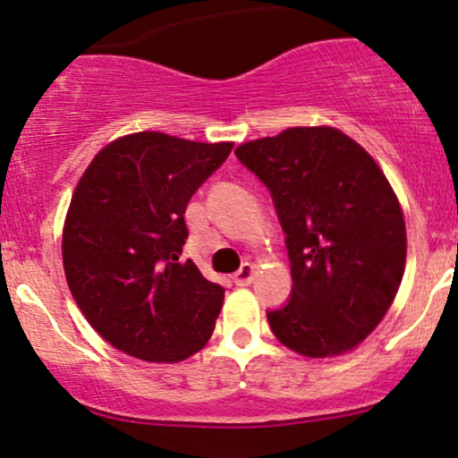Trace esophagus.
Listing matches in <instances>:
<instances>
[{"label": "esophagus", "mask_w": 458, "mask_h": 458, "mask_svg": "<svg viewBox=\"0 0 458 458\" xmlns=\"http://www.w3.org/2000/svg\"><path fill=\"white\" fill-rule=\"evenodd\" d=\"M254 276H256V267L250 265V262H245V265L234 273L233 280L236 286H247V284H251V280H254Z\"/></svg>", "instance_id": "1"}]
</instances>
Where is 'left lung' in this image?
I'll list each match as a JSON object with an SVG mask.
<instances>
[{"label":"left lung","mask_w":458,"mask_h":458,"mask_svg":"<svg viewBox=\"0 0 458 458\" xmlns=\"http://www.w3.org/2000/svg\"><path fill=\"white\" fill-rule=\"evenodd\" d=\"M234 155L269 187L286 233L293 297L267 314L271 331L303 357L349 353L387 314L407 262L390 181L327 124L245 141Z\"/></svg>","instance_id":"1"}]
</instances>
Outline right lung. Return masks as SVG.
<instances>
[{
	"mask_svg": "<svg viewBox=\"0 0 458 458\" xmlns=\"http://www.w3.org/2000/svg\"><path fill=\"white\" fill-rule=\"evenodd\" d=\"M233 141L141 131L109 141L72 191L62 262L94 331L144 361L174 364L211 338L224 288L181 262L185 208Z\"/></svg>",
	"mask_w": 458,
	"mask_h": 458,
	"instance_id": "right-lung-1",
	"label": "right lung"
}]
</instances>
